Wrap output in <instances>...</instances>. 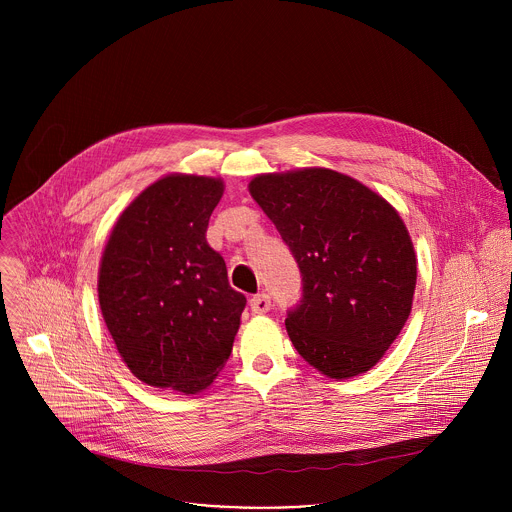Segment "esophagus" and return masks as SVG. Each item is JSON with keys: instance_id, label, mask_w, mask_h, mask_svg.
<instances>
[{"instance_id": "34e87169", "label": "esophagus", "mask_w": 512, "mask_h": 512, "mask_svg": "<svg viewBox=\"0 0 512 512\" xmlns=\"http://www.w3.org/2000/svg\"><path fill=\"white\" fill-rule=\"evenodd\" d=\"M249 306L253 314H267L271 308V298L267 294H257L249 300Z\"/></svg>"}]
</instances>
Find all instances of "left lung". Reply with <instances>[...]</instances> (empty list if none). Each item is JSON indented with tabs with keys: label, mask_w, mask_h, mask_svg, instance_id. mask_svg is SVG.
Segmentation results:
<instances>
[{
	"label": "left lung",
	"mask_w": 512,
	"mask_h": 512,
	"mask_svg": "<svg viewBox=\"0 0 512 512\" xmlns=\"http://www.w3.org/2000/svg\"><path fill=\"white\" fill-rule=\"evenodd\" d=\"M249 192L302 273V300L285 318L296 350L330 379L373 369L405 326L417 281L397 210L326 168L261 174Z\"/></svg>",
	"instance_id": "left-lung-1"
}]
</instances>
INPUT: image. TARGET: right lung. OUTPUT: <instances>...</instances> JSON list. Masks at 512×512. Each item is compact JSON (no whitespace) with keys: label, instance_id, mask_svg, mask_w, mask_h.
I'll return each instance as SVG.
<instances>
[{"label":"right lung","instance_id":"add662e5","mask_svg":"<svg viewBox=\"0 0 512 512\" xmlns=\"http://www.w3.org/2000/svg\"><path fill=\"white\" fill-rule=\"evenodd\" d=\"M223 180L170 174L119 216L99 267V306L129 371L194 395L231 356L247 298L206 243Z\"/></svg>","mask_w":512,"mask_h":512}]
</instances>
